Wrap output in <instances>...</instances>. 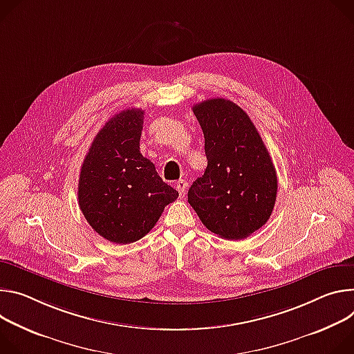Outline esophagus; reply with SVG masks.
<instances>
[{
    "mask_svg": "<svg viewBox=\"0 0 354 354\" xmlns=\"http://www.w3.org/2000/svg\"><path fill=\"white\" fill-rule=\"evenodd\" d=\"M176 188H177V191H178V194H180V198H184L185 189H187V181H185V180H178V181L176 183Z\"/></svg>",
    "mask_w": 354,
    "mask_h": 354,
    "instance_id": "obj_1",
    "label": "esophagus"
}]
</instances>
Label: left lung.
Listing matches in <instances>:
<instances>
[{
  "label": "left lung",
  "instance_id": "obj_1",
  "mask_svg": "<svg viewBox=\"0 0 354 354\" xmlns=\"http://www.w3.org/2000/svg\"><path fill=\"white\" fill-rule=\"evenodd\" d=\"M205 138L208 166L188 189L201 222L223 239H245L270 218L277 173L249 115L234 102L212 98L195 104Z\"/></svg>",
  "mask_w": 354,
  "mask_h": 354
}]
</instances>
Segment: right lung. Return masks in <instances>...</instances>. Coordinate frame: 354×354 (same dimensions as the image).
I'll list each match as a JSON object with an SVG mask.
<instances>
[{"label": "right lung", "mask_w": 354, "mask_h": 354, "mask_svg": "<svg viewBox=\"0 0 354 354\" xmlns=\"http://www.w3.org/2000/svg\"><path fill=\"white\" fill-rule=\"evenodd\" d=\"M140 108L112 116L94 138L78 178V205L104 239L128 245L142 239L178 191L140 153Z\"/></svg>", "instance_id": "right-lung-1"}]
</instances>
